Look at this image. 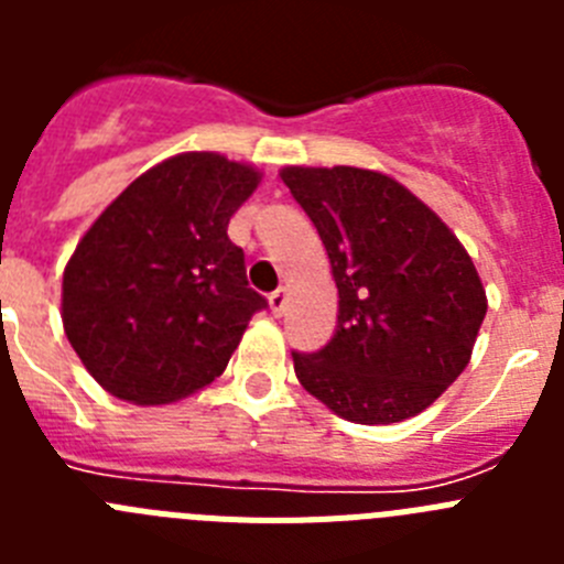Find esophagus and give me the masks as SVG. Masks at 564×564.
<instances>
[{"label": "esophagus", "instance_id": "34e87169", "mask_svg": "<svg viewBox=\"0 0 564 564\" xmlns=\"http://www.w3.org/2000/svg\"><path fill=\"white\" fill-rule=\"evenodd\" d=\"M268 302H271V311L276 313V316H282V313H285V307H288V291H285V288H276V291L268 296Z\"/></svg>", "mask_w": 564, "mask_h": 564}]
</instances>
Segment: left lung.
I'll return each mask as SVG.
<instances>
[{"mask_svg": "<svg viewBox=\"0 0 564 564\" xmlns=\"http://www.w3.org/2000/svg\"><path fill=\"white\" fill-rule=\"evenodd\" d=\"M330 257L338 325L316 352L293 350L311 395L352 423L423 412L466 370L486 291L466 248L410 188L356 166L282 172Z\"/></svg>", "mask_w": 564, "mask_h": 564, "instance_id": "obj_1", "label": "left lung"}]
</instances>
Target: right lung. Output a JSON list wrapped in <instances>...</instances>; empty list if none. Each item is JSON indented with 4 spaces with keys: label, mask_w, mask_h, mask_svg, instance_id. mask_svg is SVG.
<instances>
[{
    "label": "right lung",
    "mask_w": 564,
    "mask_h": 564,
    "mask_svg": "<svg viewBox=\"0 0 564 564\" xmlns=\"http://www.w3.org/2000/svg\"><path fill=\"white\" fill-rule=\"evenodd\" d=\"M257 183L223 154H177L129 183L84 234L64 271V333L115 398L166 403L200 390L268 307L228 239Z\"/></svg>",
    "instance_id": "1"
}]
</instances>
